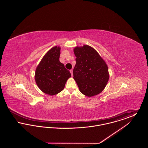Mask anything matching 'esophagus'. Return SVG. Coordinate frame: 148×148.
<instances>
[{
	"label": "esophagus",
	"mask_w": 148,
	"mask_h": 148,
	"mask_svg": "<svg viewBox=\"0 0 148 148\" xmlns=\"http://www.w3.org/2000/svg\"><path fill=\"white\" fill-rule=\"evenodd\" d=\"M70 72H71V76H73V71L72 69H71V70H70Z\"/></svg>",
	"instance_id": "obj_1"
}]
</instances>
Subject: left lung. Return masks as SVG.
Masks as SVG:
<instances>
[{
  "instance_id": "obj_1",
  "label": "left lung",
  "mask_w": 148,
  "mask_h": 148,
  "mask_svg": "<svg viewBox=\"0 0 148 148\" xmlns=\"http://www.w3.org/2000/svg\"><path fill=\"white\" fill-rule=\"evenodd\" d=\"M74 53L77 58L73 78L80 92L88 97L98 95L104 89L109 79L106 62L88 45L75 47Z\"/></svg>"
}]
</instances>
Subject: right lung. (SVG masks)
Here are the masks:
<instances>
[{
	"instance_id": "1",
	"label": "right lung",
	"mask_w": 148,
	"mask_h": 148,
	"mask_svg": "<svg viewBox=\"0 0 148 148\" xmlns=\"http://www.w3.org/2000/svg\"><path fill=\"white\" fill-rule=\"evenodd\" d=\"M60 47H54L44 55L37 66L35 80L38 88L45 94L54 95L62 92L67 80L71 77L70 71L59 61Z\"/></svg>"
}]
</instances>
